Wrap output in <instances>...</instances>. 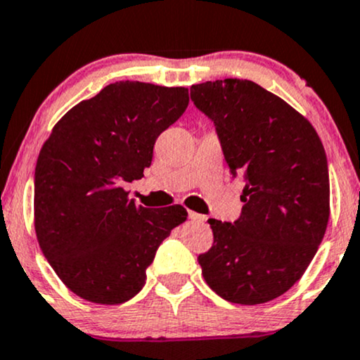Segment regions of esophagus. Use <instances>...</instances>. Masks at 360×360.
<instances>
[{
  "label": "esophagus",
  "instance_id": "esophagus-1",
  "mask_svg": "<svg viewBox=\"0 0 360 360\" xmlns=\"http://www.w3.org/2000/svg\"><path fill=\"white\" fill-rule=\"evenodd\" d=\"M189 219H191V221H194V223H202L206 219V216L205 214H199V213H194V211H189Z\"/></svg>",
  "mask_w": 360,
  "mask_h": 360
}]
</instances>
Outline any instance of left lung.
I'll return each mask as SVG.
<instances>
[{
  "instance_id": "8db88e82",
  "label": "left lung",
  "mask_w": 360,
  "mask_h": 360,
  "mask_svg": "<svg viewBox=\"0 0 360 360\" xmlns=\"http://www.w3.org/2000/svg\"><path fill=\"white\" fill-rule=\"evenodd\" d=\"M191 101L214 122L229 171L245 184L235 223L207 219L214 241L198 257L202 276L224 300L265 304L302 278L326 235L322 141L304 115L251 80L193 85Z\"/></svg>"
}]
</instances>
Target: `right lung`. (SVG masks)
I'll list each match as a JSON object with an SVG mask.
<instances>
[{
    "instance_id": "add662e5",
    "label": "right lung",
    "mask_w": 360,
    "mask_h": 360,
    "mask_svg": "<svg viewBox=\"0 0 360 360\" xmlns=\"http://www.w3.org/2000/svg\"><path fill=\"white\" fill-rule=\"evenodd\" d=\"M184 86L115 82L56 122L34 167V231L58 278L94 304L131 300L181 205H136L124 189L150 166L155 139L184 114Z\"/></svg>"
}]
</instances>
